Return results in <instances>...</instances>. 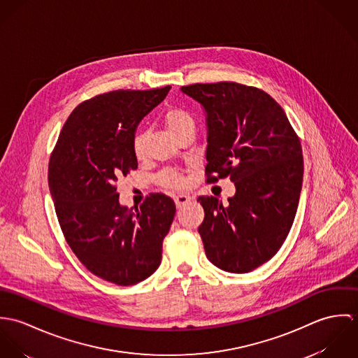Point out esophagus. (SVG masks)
Here are the masks:
<instances>
[{
  "label": "esophagus",
  "instance_id": "obj_1",
  "mask_svg": "<svg viewBox=\"0 0 358 358\" xmlns=\"http://www.w3.org/2000/svg\"><path fill=\"white\" fill-rule=\"evenodd\" d=\"M173 200H175V204H176L178 208H183L185 205L189 204V203L193 201V197L186 196V194H179V196H175Z\"/></svg>",
  "mask_w": 358,
  "mask_h": 358
}]
</instances>
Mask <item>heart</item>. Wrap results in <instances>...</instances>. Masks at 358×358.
I'll list each match as a JSON object with an SVG mask.
<instances>
[{
  "label": "heart",
  "instance_id": "heart-1",
  "mask_svg": "<svg viewBox=\"0 0 358 358\" xmlns=\"http://www.w3.org/2000/svg\"><path fill=\"white\" fill-rule=\"evenodd\" d=\"M164 122L168 128V131L176 138L178 135H180L183 131L186 129H194V120L193 117L180 110V108H171L165 113L164 115ZM148 141H149V134L146 131H141L134 136V142H132V149L134 154L138 158H142L146 153V146H148ZM157 180L161 186L165 187H172V189H180L186 185L185 178L173 169H166L162 171L158 176Z\"/></svg>",
  "mask_w": 358,
  "mask_h": 358
}]
</instances>
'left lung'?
I'll return each mask as SVG.
<instances>
[{"instance_id": "1", "label": "left lung", "mask_w": 358, "mask_h": 358, "mask_svg": "<svg viewBox=\"0 0 358 358\" xmlns=\"http://www.w3.org/2000/svg\"><path fill=\"white\" fill-rule=\"evenodd\" d=\"M180 91L204 108L208 182L230 176L236 186L226 205L199 197L205 254L224 271L250 273L277 254L294 223L303 180L299 138L282 107L254 87L224 81Z\"/></svg>"}]
</instances>
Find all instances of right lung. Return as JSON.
I'll return each mask as SVG.
<instances>
[{"label":"right lung","instance_id":"obj_1","mask_svg":"<svg viewBox=\"0 0 358 358\" xmlns=\"http://www.w3.org/2000/svg\"><path fill=\"white\" fill-rule=\"evenodd\" d=\"M169 90H120L81 103L50 159V192L67 244L92 274L117 285L138 284L158 268L175 216V203L165 194L128 208L115 187L138 168L132 142L139 122Z\"/></svg>","mask_w":358,"mask_h":358}]
</instances>
